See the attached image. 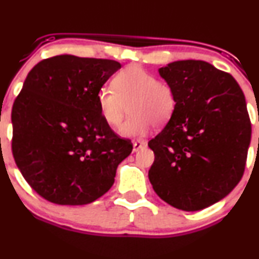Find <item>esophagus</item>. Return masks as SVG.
I'll return each instance as SVG.
<instances>
[{
    "label": "esophagus",
    "mask_w": 259,
    "mask_h": 259,
    "mask_svg": "<svg viewBox=\"0 0 259 259\" xmlns=\"http://www.w3.org/2000/svg\"><path fill=\"white\" fill-rule=\"evenodd\" d=\"M146 146H147V143H146L145 141H141V140H138V141L134 142V145H133V151H134V152H138V151H140V149L145 148Z\"/></svg>",
    "instance_id": "esophagus-1"
}]
</instances>
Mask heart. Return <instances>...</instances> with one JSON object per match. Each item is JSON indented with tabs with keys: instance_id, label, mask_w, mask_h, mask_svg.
<instances>
[{
	"instance_id": "1",
	"label": "heart",
	"mask_w": 259,
	"mask_h": 259,
	"mask_svg": "<svg viewBox=\"0 0 259 259\" xmlns=\"http://www.w3.org/2000/svg\"><path fill=\"white\" fill-rule=\"evenodd\" d=\"M113 89L101 88L96 95L99 113L102 120L111 127L120 125L130 104L129 118L120 127L124 138H141L153 126L154 121L166 123L175 113L176 93L164 80H158L154 74L145 68L132 65L114 77Z\"/></svg>"
}]
</instances>
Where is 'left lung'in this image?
Masks as SVG:
<instances>
[{
	"label": "left lung",
	"instance_id": "left-lung-1",
	"mask_svg": "<svg viewBox=\"0 0 259 259\" xmlns=\"http://www.w3.org/2000/svg\"><path fill=\"white\" fill-rule=\"evenodd\" d=\"M176 93L169 123L148 142V177L171 206L198 211L229 194L244 175L251 121L244 93L232 74L201 60L159 68Z\"/></svg>",
	"mask_w": 259,
	"mask_h": 259
}]
</instances>
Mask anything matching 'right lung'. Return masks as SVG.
Wrapping results in <instances>:
<instances>
[{
    "label": "right lung",
    "mask_w": 259,
    "mask_h": 259,
    "mask_svg": "<svg viewBox=\"0 0 259 259\" xmlns=\"http://www.w3.org/2000/svg\"><path fill=\"white\" fill-rule=\"evenodd\" d=\"M121 65L57 55L27 74L12 108V152L37 194L58 205H85L114 183L132 153L99 113L96 95Z\"/></svg>",
    "instance_id": "1"
}]
</instances>
